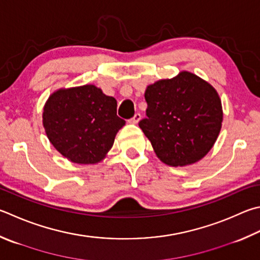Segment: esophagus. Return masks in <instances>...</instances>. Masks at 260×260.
I'll use <instances>...</instances> for the list:
<instances>
[{"label":"esophagus","instance_id":"1","mask_svg":"<svg viewBox=\"0 0 260 260\" xmlns=\"http://www.w3.org/2000/svg\"><path fill=\"white\" fill-rule=\"evenodd\" d=\"M140 119H141V114H139V112H138V114H135L134 117L131 118L128 121L131 122V124H138V122L140 121Z\"/></svg>","mask_w":260,"mask_h":260}]
</instances>
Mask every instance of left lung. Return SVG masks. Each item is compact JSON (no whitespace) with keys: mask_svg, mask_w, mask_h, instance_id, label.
Masks as SVG:
<instances>
[{"mask_svg":"<svg viewBox=\"0 0 260 260\" xmlns=\"http://www.w3.org/2000/svg\"><path fill=\"white\" fill-rule=\"evenodd\" d=\"M146 118L139 126L162 162L178 167L199 161L216 142L223 121L216 89L194 74L149 85Z\"/></svg>","mask_w":260,"mask_h":260,"instance_id":"left-lung-1","label":"left lung"}]
</instances>
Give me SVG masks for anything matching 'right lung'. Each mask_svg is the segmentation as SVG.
Masks as SVG:
<instances>
[{
  "instance_id": "obj_1",
  "label": "right lung",
  "mask_w": 260,
  "mask_h": 260,
  "mask_svg": "<svg viewBox=\"0 0 260 260\" xmlns=\"http://www.w3.org/2000/svg\"><path fill=\"white\" fill-rule=\"evenodd\" d=\"M43 125L50 142L75 164H96L114 144L125 120L115 98L94 85L59 89L44 106Z\"/></svg>"
}]
</instances>
